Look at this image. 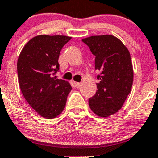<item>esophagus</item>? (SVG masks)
Instances as JSON below:
<instances>
[{"mask_svg":"<svg viewBox=\"0 0 158 158\" xmlns=\"http://www.w3.org/2000/svg\"><path fill=\"white\" fill-rule=\"evenodd\" d=\"M74 84H75V86H76V87H77V88L80 87V86H81V83H80V82H75Z\"/></svg>","mask_w":158,"mask_h":158,"instance_id":"1","label":"esophagus"}]
</instances>
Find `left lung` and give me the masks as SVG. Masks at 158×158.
<instances>
[{
	"label": "left lung",
	"instance_id": "obj_1",
	"mask_svg": "<svg viewBox=\"0 0 158 158\" xmlns=\"http://www.w3.org/2000/svg\"><path fill=\"white\" fill-rule=\"evenodd\" d=\"M82 42L95 56L97 91L89 99L91 110L100 117H108L121 109L130 93L133 69L129 51L111 35L93 36Z\"/></svg>",
	"mask_w": 158,
	"mask_h": 158
}]
</instances>
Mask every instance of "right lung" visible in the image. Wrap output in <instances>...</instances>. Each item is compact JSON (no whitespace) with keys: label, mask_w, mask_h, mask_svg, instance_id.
<instances>
[{"label":"right lung","mask_w":158,"mask_h":158,"mask_svg":"<svg viewBox=\"0 0 158 158\" xmlns=\"http://www.w3.org/2000/svg\"><path fill=\"white\" fill-rule=\"evenodd\" d=\"M72 37L40 35L31 39L19 54V83L23 97L44 118H54L62 112L72 86L57 79L58 57Z\"/></svg>","instance_id":"add662e5"}]
</instances>
